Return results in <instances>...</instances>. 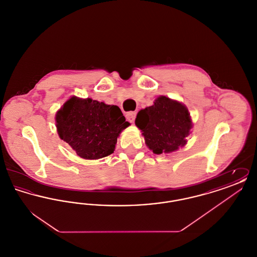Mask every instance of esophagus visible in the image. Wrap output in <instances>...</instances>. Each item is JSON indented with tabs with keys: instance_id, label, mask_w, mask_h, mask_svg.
<instances>
[{
	"instance_id": "esophagus-1",
	"label": "esophagus",
	"mask_w": 257,
	"mask_h": 257,
	"mask_svg": "<svg viewBox=\"0 0 257 257\" xmlns=\"http://www.w3.org/2000/svg\"><path fill=\"white\" fill-rule=\"evenodd\" d=\"M136 115H137V112H136V111H128V112L126 113V119H127L129 122L134 123Z\"/></svg>"
}]
</instances>
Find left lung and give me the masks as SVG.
<instances>
[{
  "mask_svg": "<svg viewBox=\"0 0 257 257\" xmlns=\"http://www.w3.org/2000/svg\"><path fill=\"white\" fill-rule=\"evenodd\" d=\"M135 123L155 154L170 153L184 147L193 127L188 109L166 96H160L154 105L140 110Z\"/></svg>",
  "mask_w": 257,
  "mask_h": 257,
  "instance_id": "left-lung-1",
  "label": "left lung"
}]
</instances>
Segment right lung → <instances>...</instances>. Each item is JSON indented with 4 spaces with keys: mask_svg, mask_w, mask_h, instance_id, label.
<instances>
[{
    "mask_svg": "<svg viewBox=\"0 0 257 257\" xmlns=\"http://www.w3.org/2000/svg\"><path fill=\"white\" fill-rule=\"evenodd\" d=\"M56 121L61 140L87 160L110 155L117 137L130 125L117 106L90 98H70L57 112Z\"/></svg>",
    "mask_w": 257,
    "mask_h": 257,
    "instance_id": "add662e5",
    "label": "right lung"
}]
</instances>
